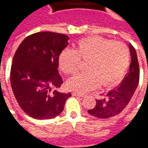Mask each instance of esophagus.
I'll return each instance as SVG.
<instances>
[{"label":"esophagus","instance_id":"esophagus-1","mask_svg":"<svg viewBox=\"0 0 148 148\" xmlns=\"http://www.w3.org/2000/svg\"><path fill=\"white\" fill-rule=\"evenodd\" d=\"M72 94H73V95H74V96L81 97H84V94H82V93H77V92H73V93H72Z\"/></svg>","mask_w":148,"mask_h":148}]
</instances>
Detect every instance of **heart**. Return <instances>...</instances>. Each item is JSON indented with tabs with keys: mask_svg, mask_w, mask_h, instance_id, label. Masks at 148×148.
Segmentation results:
<instances>
[{
	"mask_svg": "<svg viewBox=\"0 0 148 148\" xmlns=\"http://www.w3.org/2000/svg\"><path fill=\"white\" fill-rule=\"evenodd\" d=\"M80 59L88 61L87 72L74 75L67 82L69 89L84 93L101 83L112 86L117 83L130 64V51L122 42H114L101 37H90L80 40L74 50L66 49L59 56V66L65 74H75Z\"/></svg>",
	"mask_w": 148,
	"mask_h": 148,
	"instance_id": "1",
	"label": "heart"
}]
</instances>
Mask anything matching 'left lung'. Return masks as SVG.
I'll return each instance as SVG.
<instances>
[{
  "label": "left lung",
  "instance_id": "1",
  "mask_svg": "<svg viewBox=\"0 0 148 148\" xmlns=\"http://www.w3.org/2000/svg\"><path fill=\"white\" fill-rule=\"evenodd\" d=\"M129 51L131 64L128 73L117 87L103 94L102 99L96 100V106L88 110L91 116L101 119L112 117L121 113L130 102L139 84L140 66L136 51L132 44H129Z\"/></svg>",
  "mask_w": 148,
  "mask_h": 148
}]
</instances>
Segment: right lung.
<instances>
[{
  "instance_id": "add662e5",
  "label": "right lung",
  "mask_w": 148,
  "mask_h": 148,
  "mask_svg": "<svg viewBox=\"0 0 148 148\" xmlns=\"http://www.w3.org/2000/svg\"><path fill=\"white\" fill-rule=\"evenodd\" d=\"M69 37L51 32L26 37L18 47L10 73L14 96L22 110L37 120H48L61 113L71 93L55 90L63 83L58 74V58Z\"/></svg>"
}]
</instances>
